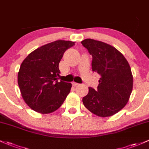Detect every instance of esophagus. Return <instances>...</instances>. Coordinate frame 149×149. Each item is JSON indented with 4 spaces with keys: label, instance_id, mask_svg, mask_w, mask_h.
Listing matches in <instances>:
<instances>
[{
    "label": "esophagus",
    "instance_id": "1",
    "mask_svg": "<svg viewBox=\"0 0 149 149\" xmlns=\"http://www.w3.org/2000/svg\"><path fill=\"white\" fill-rule=\"evenodd\" d=\"M72 85L74 86V87H76V86L79 85V84H78V83H77V82H74V81H73V82L72 83Z\"/></svg>",
    "mask_w": 149,
    "mask_h": 149
}]
</instances>
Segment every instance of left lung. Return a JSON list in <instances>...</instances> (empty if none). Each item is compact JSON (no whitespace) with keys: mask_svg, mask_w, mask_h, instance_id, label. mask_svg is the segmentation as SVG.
<instances>
[{"mask_svg":"<svg viewBox=\"0 0 149 149\" xmlns=\"http://www.w3.org/2000/svg\"><path fill=\"white\" fill-rule=\"evenodd\" d=\"M81 43L92 55V71L101 76L97 91L89 87L83 104L97 116H112L125 107L132 94L133 76L129 62L119 51L107 43L92 39Z\"/></svg>","mask_w":149,"mask_h":149,"instance_id":"8db88e82","label":"left lung"}]
</instances>
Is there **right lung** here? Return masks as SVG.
I'll use <instances>...</instances> for the list:
<instances>
[{"mask_svg":"<svg viewBox=\"0 0 149 149\" xmlns=\"http://www.w3.org/2000/svg\"><path fill=\"white\" fill-rule=\"evenodd\" d=\"M72 41L56 40L36 49L23 60L17 74V83L25 103L41 113L56 111L63 104L71 83L57 81L59 63Z\"/></svg>","mask_w":149,"mask_h":149,"instance_id":"right-lung-1","label":"right lung"}]
</instances>
